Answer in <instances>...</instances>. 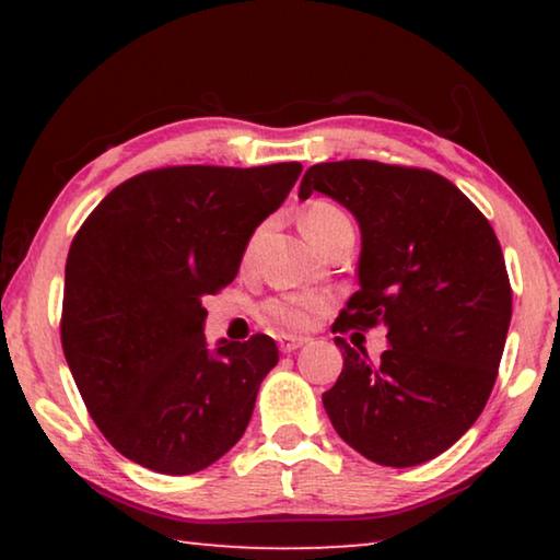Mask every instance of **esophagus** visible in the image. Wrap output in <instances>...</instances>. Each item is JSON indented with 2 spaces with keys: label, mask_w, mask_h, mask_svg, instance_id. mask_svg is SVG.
<instances>
[{
  "label": "esophagus",
  "mask_w": 560,
  "mask_h": 560,
  "mask_svg": "<svg viewBox=\"0 0 560 560\" xmlns=\"http://www.w3.org/2000/svg\"><path fill=\"white\" fill-rule=\"evenodd\" d=\"M308 338H293V336H279V348L281 353H293V350H299L301 346H306Z\"/></svg>",
  "instance_id": "obj_1"
}]
</instances>
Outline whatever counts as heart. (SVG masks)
<instances>
[{
  "mask_svg": "<svg viewBox=\"0 0 560 560\" xmlns=\"http://www.w3.org/2000/svg\"><path fill=\"white\" fill-rule=\"evenodd\" d=\"M303 232L311 236V242L320 249L336 240L338 234L350 232L353 224H350L348 214L340 210L338 205L316 200L311 202L301 214ZM254 244H257V234L252 236L249 244H246L244 257L249 259L254 252ZM328 308V299L320 296V293H308V291H291V293H279V296H271L261 303V318L264 324L283 330V334H303V330L314 328L320 314Z\"/></svg>",
  "mask_w": 560,
  "mask_h": 560,
  "instance_id": "obj_1",
  "label": "heart"
}]
</instances>
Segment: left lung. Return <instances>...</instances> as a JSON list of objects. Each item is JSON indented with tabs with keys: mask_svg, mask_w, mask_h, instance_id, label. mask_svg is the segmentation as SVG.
<instances>
[{
	"mask_svg": "<svg viewBox=\"0 0 560 560\" xmlns=\"http://www.w3.org/2000/svg\"><path fill=\"white\" fill-rule=\"evenodd\" d=\"M324 192L363 234L360 289L334 330L387 328L377 363L343 350L324 393L336 432L385 467H415L450 450L485 410L511 324V283L485 214L424 167L338 160L306 170L299 197Z\"/></svg>",
	"mask_w": 560,
	"mask_h": 560,
	"instance_id": "8db88e82",
	"label": "left lung"
}]
</instances>
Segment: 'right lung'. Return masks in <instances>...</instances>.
Masks as SVG:
<instances>
[{
    "instance_id": "obj_1",
    "label": "right lung",
    "mask_w": 560,
    "mask_h": 560,
    "mask_svg": "<svg viewBox=\"0 0 560 560\" xmlns=\"http://www.w3.org/2000/svg\"><path fill=\"white\" fill-rule=\"evenodd\" d=\"M301 170H148L110 189L75 232L61 346L89 415L122 457L183 477L240 442L279 348L264 334L207 346L202 296L234 281L246 242Z\"/></svg>"
}]
</instances>
